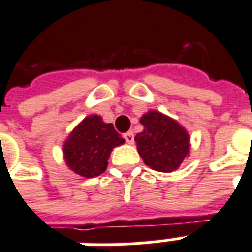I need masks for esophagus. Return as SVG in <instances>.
<instances>
[{"instance_id": "esophagus-1", "label": "esophagus", "mask_w": 252, "mask_h": 252, "mask_svg": "<svg viewBox=\"0 0 252 252\" xmlns=\"http://www.w3.org/2000/svg\"><path fill=\"white\" fill-rule=\"evenodd\" d=\"M124 137H126V141L128 144H133V141H135V135H133V132H126V135H124Z\"/></svg>"}]
</instances>
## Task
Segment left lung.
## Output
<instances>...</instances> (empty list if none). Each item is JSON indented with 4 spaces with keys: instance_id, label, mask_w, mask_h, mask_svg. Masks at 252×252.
<instances>
[{
    "instance_id": "1",
    "label": "left lung",
    "mask_w": 252,
    "mask_h": 252,
    "mask_svg": "<svg viewBox=\"0 0 252 252\" xmlns=\"http://www.w3.org/2000/svg\"><path fill=\"white\" fill-rule=\"evenodd\" d=\"M144 129L135 136L144 163L159 172H172L189 154V135L178 121L158 111L140 119Z\"/></svg>"
}]
</instances>
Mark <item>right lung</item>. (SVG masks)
Listing matches in <instances>:
<instances>
[{"instance_id": "obj_1", "label": "right lung", "mask_w": 252, "mask_h": 252, "mask_svg": "<svg viewBox=\"0 0 252 252\" xmlns=\"http://www.w3.org/2000/svg\"><path fill=\"white\" fill-rule=\"evenodd\" d=\"M124 141L113 124L104 123L97 115H89L65 140V163L80 176L94 178L107 169L112 150Z\"/></svg>"}]
</instances>
